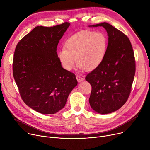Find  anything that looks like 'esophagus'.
I'll return each mask as SVG.
<instances>
[{
    "label": "esophagus",
    "instance_id": "obj_1",
    "mask_svg": "<svg viewBox=\"0 0 150 150\" xmlns=\"http://www.w3.org/2000/svg\"><path fill=\"white\" fill-rule=\"evenodd\" d=\"M76 80H77V81H78V83L82 82V81L84 80V78H82V77H81V76H80L79 75L76 76Z\"/></svg>",
    "mask_w": 150,
    "mask_h": 150
}]
</instances>
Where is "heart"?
<instances>
[{"instance_id": "1", "label": "heart", "mask_w": 150, "mask_h": 150, "mask_svg": "<svg viewBox=\"0 0 150 150\" xmlns=\"http://www.w3.org/2000/svg\"><path fill=\"white\" fill-rule=\"evenodd\" d=\"M108 45V39L101 31L84 30L66 41L64 49L57 52L61 66L71 70L75 61L78 67L86 71L97 68L103 60Z\"/></svg>"}]
</instances>
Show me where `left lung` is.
Instances as JSON below:
<instances>
[{
  "label": "left lung",
  "instance_id": "obj_1",
  "mask_svg": "<svg viewBox=\"0 0 150 150\" xmlns=\"http://www.w3.org/2000/svg\"><path fill=\"white\" fill-rule=\"evenodd\" d=\"M103 27L108 44L101 64L85 78L92 86L91 107L100 114L112 113L127 101L136 72L135 58L129 38L107 22L89 25Z\"/></svg>",
  "mask_w": 150,
  "mask_h": 150
}]
</instances>
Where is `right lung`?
Returning a JSON list of instances; mask_svg holds the SVG:
<instances>
[{"label":"right lung","mask_w":150,"mask_h":150,"mask_svg":"<svg viewBox=\"0 0 150 150\" xmlns=\"http://www.w3.org/2000/svg\"><path fill=\"white\" fill-rule=\"evenodd\" d=\"M36 27L16 47L13 74L24 103L36 112L53 114L65 106L78 82L57 57L59 41L70 26Z\"/></svg>","instance_id":"obj_1"}]
</instances>
